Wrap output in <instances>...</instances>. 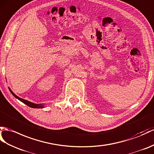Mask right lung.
Instances as JSON below:
<instances>
[{"mask_svg":"<svg viewBox=\"0 0 154 154\" xmlns=\"http://www.w3.org/2000/svg\"><path fill=\"white\" fill-rule=\"evenodd\" d=\"M9 90H10V92H11V93L12 94V95L14 96V97L16 98L17 99H18L19 100H20L21 102H22L23 103H24L25 104H26L27 106L31 107V108H43V106H42V104H36V103H32V102H29L27 100H26L21 98L18 97V96H16L15 94H14V92L11 90H10V88H9Z\"/></svg>","mask_w":154,"mask_h":154,"instance_id":"1","label":"right lung"}]
</instances>
